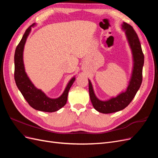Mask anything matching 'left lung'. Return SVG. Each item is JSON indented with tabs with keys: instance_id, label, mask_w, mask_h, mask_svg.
Instances as JSON below:
<instances>
[{
	"instance_id": "left-lung-1",
	"label": "left lung",
	"mask_w": 158,
	"mask_h": 158,
	"mask_svg": "<svg viewBox=\"0 0 158 158\" xmlns=\"http://www.w3.org/2000/svg\"><path fill=\"white\" fill-rule=\"evenodd\" d=\"M122 26L125 31L131 48L134 61L131 79L127 90L117 95L116 98H113L107 101H101L95 96L92 83L88 80L89 97L93 106L99 113L105 114L117 112L127 107L135 98L142 82V69L144 63V56L139 39L137 33L131 25L124 22Z\"/></svg>"
}]
</instances>
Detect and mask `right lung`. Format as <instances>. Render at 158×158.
I'll use <instances>...</instances> for the list:
<instances>
[{"label": "right lung", "instance_id": "obj_1", "mask_svg": "<svg viewBox=\"0 0 158 158\" xmlns=\"http://www.w3.org/2000/svg\"><path fill=\"white\" fill-rule=\"evenodd\" d=\"M33 26L34 24L30 26L26 30L21 41L16 47L14 54V80L18 88L31 107L41 111L55 112L65 106L67 102L69 89L75 81V78L70 80L63 94L56 99L48 98L41 90L37 89L31 83L25 72L23 51L27 37Z\"/></svg>", "mask_w": 158, "mask_h": 158}]
</instances>
